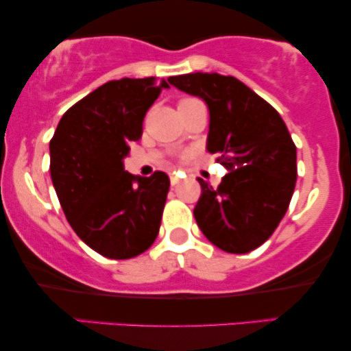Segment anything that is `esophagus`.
Wrapping results in <instances>:
<instances>
[{"label":"esophagus","mask_w":351,"mask_h":351,"mask_svg":"<svg viewBox=\"0 0 351 351\" xmlns=\"http://www.w3.org/2000/svg\"><path fill=\"white\" fill-rule=\"evenodd\" d=\"M180 182V179L177 176H171V185H177Z\"/></svg>","instance_id":"1"}]
</instances>
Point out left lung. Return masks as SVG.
I'll return each instance as SVG.
<instances>
[{"label":"left lung","mask_w":351,"mask_h":351,"mask_svg":"<svg viewBox=\"0 0 351 351\" xmlns=\"http://www.w3.org/2000/svg\"><path fill=\"white\" fill-rule=\"evenodd\" d=\"M169 84L204 100L209 153L228 172L217 189L198 179L196 223L214 246L246 254L267 241L289 208L297 150L280 113L233 76L186 73Z\"/></svg>","instance_id":"left-lung-1"}]
</instances>
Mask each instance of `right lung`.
I'll return each mask as SVG.
<instances>
[{
    "mask_svg": "<svg viewBox=\"0 0 351 351\" xmlns=\"http://www.w3.org/2000/svg\"><path fill=\"white\" fill-rule=\"evenodd\" d=\"M166 80L121 78L93 90L60 118L49 142L51 179L75 233L108 258L136 257L158 237L169 177L124 171L129 145Z\"/></svg>",
    "mask_w": 351,
    "mask_h": 351,
    "instance_id": "add662e5",
    "label": "right lung"
}]
</instances>
